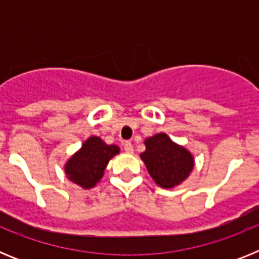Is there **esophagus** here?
<instances>
[{
    "label": "esophagus",
    "instance_id": "34e87169",
    "mask_svg": "<svg viewBox=\"0 0 259 259\" xmlns=\"http://www.w3.org/2000/svg\"><path fill=\"white\" fill-rule=\"evenodd\" d=\"M123 148H124V152L128 153V154H132V153H134V146H132V144L130 143V141H125V143L123 144Z\"/></svg>",
    "mask_w": 259,
    "mask_h": 259
}]
</instances>
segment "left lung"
Returning a JSON list of instances; mask_svg holds the SVG:
<instances>
[{
  "mask_svg": "<svg viewBox=\"0 0 259 259\" xmlns=\"http://www.w3.org/2000/svg\"><path fill=\"white\" fill-rule=\"evenodd\" d=\"M146 150L141 153L154 182L162 188H172L180 184L193 170V155L188 150L172 143L166 134H158L145 140Z\"/></svg>",
  "mask_w": 259,
  "mask_h": 259,
  "instance_id": "left-lung-1",
  "label": "left lung"
}]
</instances>
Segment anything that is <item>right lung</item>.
<instances>
[{
  "label": "right lung",
  "instance_id": "add662e5",
  "mask_svg": "<svg viewBox=\"0 0 259 259\" xmlns=\"http://www.w3.org/2000/svg\"><path fill=\"white\" fill-rule=\"evenodd\" d=\"M118 153L116 145H106L100 137H89L81 149L66 163V175L75 184L85 189L92 188L104 176L110 159Z\"/></svg>",
  "mask_w": 259,
  "mask_h": 259
}]
</instances>
